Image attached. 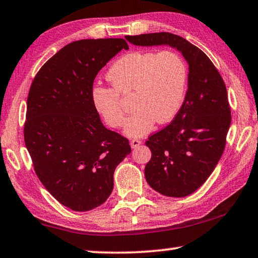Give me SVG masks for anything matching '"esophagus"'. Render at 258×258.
Here are the masks:
<instances>
[{"mask_svg": "<svg viewBox=\"0 0 258 258\" xmlns=\"http://www.w3.org/2000/svg\"><path fill=\"white\" fill-rule=\"evenodd\" d=\"M142 144L141 140H138V139H133L132 141H131V147H132L133 149H136L139 147V146Z\"/></svg>", "mask_w": 258, "mask_h": 258, "instance_id": "esophagus-1", "label": "esophagus"}]
</instances>
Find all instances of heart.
I'll return each mask as SVG.
<instances>
[{
	"label": "heart",
	"instance_id": "heart-1",
	"mask_svg": "<svg viewBox=\"0 0 258 258\" xmlns=\"http://www.w3.org/2000/svg\"><path fill=\"white\" fill-rule=\"evenodd\" d=\"M106 79L112 87L92 88V104L110 127L118 128L125 122L119 94L132 92L134 111L124 132L130 138H139L151 132L156 121L164 124L177 114L185 95L187 71L176 52L133 51L110 67Z\"/></svg>",
	"mask_w": 258,
	"mask_h": 258
}]
</instances>
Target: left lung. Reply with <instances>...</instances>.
Listing matches in <instances>:
<instances>
[{
    "label": "left lung",
    "mask_w": 258,
    "mask_h": 258,
    "mask_svg": "<svg viewBox=\"0 0 258 258\" xmlns=\"http://www.w3.org/2000/svg\"><path fill=\"white\" fill-rule=\"evenodd\" d=\"M137 46H169L189 64L187 91L174 120L146 141L152 159L145 177L159 194L186 197L212 174L224 153L230 126L227 90L207 55L186 39L169 32L126 36Z\"/></svg>",
    "instance_id": "8db88e82"
}]
</instances>
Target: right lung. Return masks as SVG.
<instances>
[{
	"instance_id": "1",
	"label": "right lung",
	"mask_w": 258,
	"mask_h": 258,
	"mask_svg": "<svg viewBox=\"0 0 258 258\" xmlns=\"http://www.w3.org/2000/svg\"><path fill=\"white\" fill-rule=\"evenodd\" d=\"M127 43L119 38L68 44L31 84L24 125L34 171L57 202L76 212L102 205L113 174L131 153L126 138L107 130L91 101L94 80Z\"/></svg>"
}]
</instances>
